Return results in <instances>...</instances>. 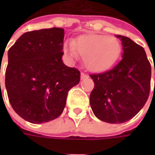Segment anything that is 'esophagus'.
Listing matches in <instances>:
<instances>
[{
	"instance_id": "obj_1",
	"label": "esophagus",
	"mask_w": 155,
	"mask_h": 155,
	"mask_svg": "<svg viewBox=\"0 0 155 155\" xmlns=\"http://www.w3.org/2000/svg\"><path fill=\"white\" fill-rule=\"evenodd\" d=\"M88 78V75L84 73V72H81V79H84V78Z\"/></svg>"
}]
</instances>
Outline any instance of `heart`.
Listing matches in <instances>:
<instances>
[{"mask_svg": "<svg viewBox=\"0 0 155 155\" xmlns=\"http://www.w3.org/2000/svg\"><path fill=\"white\" fill-rule=\"evenodd\" d=\"M64 51L71 61L75 60L79 53L83 56V62L88 70L100 71L109 68L116 61L120 51V45L118 40L112 36L91 34L81 37L75 43L65 42Z\"/></svg>", "mask_w": 155, "mask_h": 155, "instance_id": "b5f03b06", "label": "heart"}]
</instances>
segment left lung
I'll return each mask as SVG.
<instances>
[{
    "label": "left lung",
    "instance_id": "1",
    "mask_svg": "<svg viewBox=\"0 0 155 155\" xmlns=\"http://www.w3.org/2000/svg\"><path fill=\"white\" fill-rule=\"evenodd\" d=\"M116 37L122 41V58L110 71L91 75L95 87L90 104L99 120L116 124L129 121L146 104L151 65L143 47L128 37Z\"/></svg>",
    "mask_w": 155,
    "mask_h": 155
}]
</instances>
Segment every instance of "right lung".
<instances>
[{"instance_id": "right-lung-1", "label": "right lung", "mask_w": 155, "mask_h": 155, "mask_svg": "<svg viewBox=\"0 0 155 155\" xmlns=\"http://www.w3.org/2000/svg\"><path fill=\"white\" fill-rule=\"evenodd\" d=\"M64 36L59 27L27 32L8 50L5 85L9 102L27 122L58 117L68 91L80 81V71L63 62Z\"/></svg>"}]
</instances>
